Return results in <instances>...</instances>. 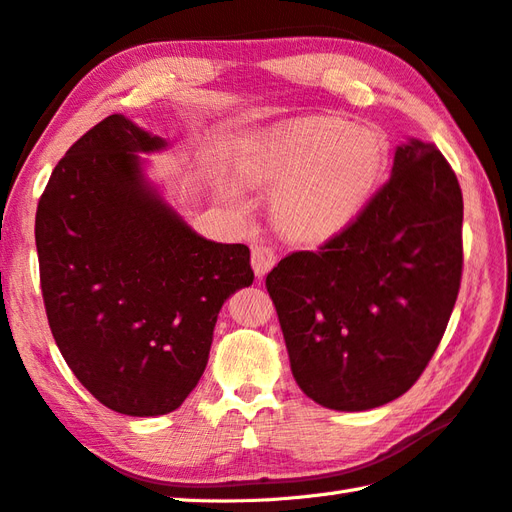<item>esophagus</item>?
I'll list each match as a JSON object with an SVG mask.
<instances>
[{
  "label": "esophagus",
  "mask_w": 512,
  "mask_h": 512,
  "mask_svg": "<svg viewBox=\"0 0 512 512\" xmlns=\"http://www.w3.org/2000/svg\"><path fill=\"white\" fill-rule=\"evenodd\" d=\"M250 264H253V270L257 277H266L273 266L277 264V255L273 246L266 244H255L253 246V257H250Z\"/></svg>",
  "instance_id": "obj_1"
}]
</instances>
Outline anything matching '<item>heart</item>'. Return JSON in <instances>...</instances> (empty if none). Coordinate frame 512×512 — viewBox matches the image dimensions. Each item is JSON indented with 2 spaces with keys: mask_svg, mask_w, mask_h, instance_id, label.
<instances>
[{
  "mask_svg": "<svg viewBox=\"0 0 512 512\" xmlns=\"http://www.w3.org/2000/svg\"><path fill=\"white\" fill-rule=\"evenodd\" d=\"M386 162V146L373 130L308 119L248 139L239 153V173L217 166L210 182L228 202L244 197V181L275 188L277 226L299 242H322L359 215Z\"/></svg>",
  "mask_w": 512,
  "mask_h": 512,
  "instance_id": "obj_1",
  "label": "heart"
}]
</instances>
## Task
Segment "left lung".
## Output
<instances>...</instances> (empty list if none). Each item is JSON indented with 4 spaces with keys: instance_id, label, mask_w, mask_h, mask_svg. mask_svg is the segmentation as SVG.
I'll return each mask as SVG.
<instances>
[{
    "instance_id": "8db88e82",
    "label": "left lung",
    "mask_w": 512,
    "mask_h": 512,
    "mask_svg": "<svg viewBox=\"0 0 512 512\" xmlns=\"http://www.w3.org/2000/svg\"><path fill=\"white\" fill-rule=\"evenodd\" d=\"M462 219L453 168L435 144L410 137L344 233L270 270L266 288L306 397L355 413L417 382L459 293Z\"/></svg>"
}]
</instances>
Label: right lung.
<instances>
[{"label": "right lung", "mask_w": 512, "mask_h": 512, "mask_svg": "<svg viewBox=\"0 0 512 512\" xmlns=\"http://www.w3.org/2000/svg\"><path fill=\"white\" fill-rule=\"evenodd\" d=\"M164 137L110 115L68 148L35 217L59 353L110 410L157 417L204 375L217 315L253 284L250 250L195 233L148 177Z\"/></svg>", "instance_id": "obj_1"}]
</instances>
